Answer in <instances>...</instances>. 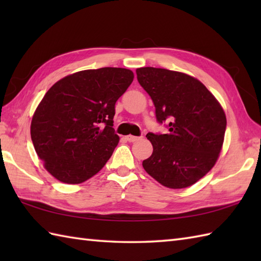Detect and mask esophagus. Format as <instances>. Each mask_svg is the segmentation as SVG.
Returning <instances> with one entry per match:
<instances>
[{
    "mask_svg": "<svg viewBox=\"0 0 261 261\" xmlns=\"http://www.w3.org/2000/svg\"><path fill=\"white\" fill-rule=\"evenodd\" d=\"M125 138H126V140L129 141V142H135V141H138V140L140 139V137H136V136H131V135L126 136Z\"/></svg>",
    "mask_w": 261,
    "mask_h": 261,
    "instance_id": "esophagus-1",
    "label": "esophagus"
}]
</instances>
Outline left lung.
Listing matches in <instances>:
<instances>
[{
  "label": "left lung",
  "instance_id": "left-lung-1",
  "mask_svg": "<svg viewBox=\"0 0 261 261\" xmlns=\"http://www.w3.org/2000/svg\"><path fill=\"white\" fill-rule=\"evenodd\" d=\"M137 79L156 108L168 134L146 136L152 154L142 162L147 173L168 188L195 184L215 165L222 149L226 118L220 103L198 80L179 71L142 67Z\"/></svg>",
  "mask_w": 261,
  "mask_h": 261
}]
</instances>
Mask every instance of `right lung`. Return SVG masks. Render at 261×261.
Masks as SVG:
<instances>
[{"instance_id": "obj_1", "label": "right lung", "mask_w": 261, "mask_h": 261, "mask_svg": "<svg viewBox=\"0 0 261 261\" xmlns=\"http://www.w3.org/2000/svg\"><path fill=\"white\" fill-rule=\"evenodd\" d=\"M130 69L104 67L64 77L38 105L31 140L45 168L66 184L97 174L119 143L115 103L134 81Z\"/></svg>"}]
</instances>
